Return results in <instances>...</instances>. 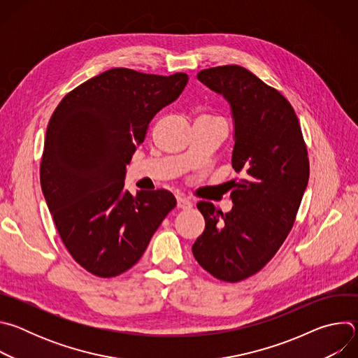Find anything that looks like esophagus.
Here are the masks:
<instances>
[{
	"label": "esophagus",
	"mask_w": 358,
	"mask_h": 358,
	"mask_svg": "<svg viewBox=\"0 0 358 358\" xmlns=\"http://www.w3.org/2000/svg\"><path fill=\"white\" fill-rule=\"evenodd\" d=\"M177 206H178V208L189 210V208L192 207V202H191L188 198H185L184 195L178 194V195H177Z\"/></svg>",
	"instance_id": "obj_1"
}]
</instances>
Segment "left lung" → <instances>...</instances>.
I'll use <instances>...</instances> for the list:
<instances>
[{
    "mask_svg": "<svg viewBox=\"0 0 358 358\" xmlns=\"http://www.w3.org/2000/svg\"><path fill=\"white\" fill-rule=\"evenodd\" d=\"M196 78L231 106L232 167L242 178L232 182L229 213L196 203L206 229L192 253L214 278L239 282L259 272L292 229L309 181L308 150L292 105L248 69L225 65Z\"/></svg>",
    "mask_w": 358,
    "mask_h": 358,
    "instance_id": "obj_1",
    "label": "left lung"
}]
</instances>
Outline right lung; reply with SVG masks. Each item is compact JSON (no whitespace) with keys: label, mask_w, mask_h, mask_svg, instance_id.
Wrapping results in <instances>:
<instances>
[{"label":"right lung","mask_w":358,"mask_h":358,"mask_svg":"<svg viewBox=\"0 0 358 358\" xmlns=\"http://www.w3.org/2000/svg\"><path fill=\"white\" fill-rule=\"evenodd\" d=\"M187 82L185 73L109 69L69 92L48 123L42 192L72 258L96 276L113 278L137 264L176 207L167 189L131 195L124 177L148 123Z\"/></svg>","instance_id":"right-lung-1"}]
</instances>
